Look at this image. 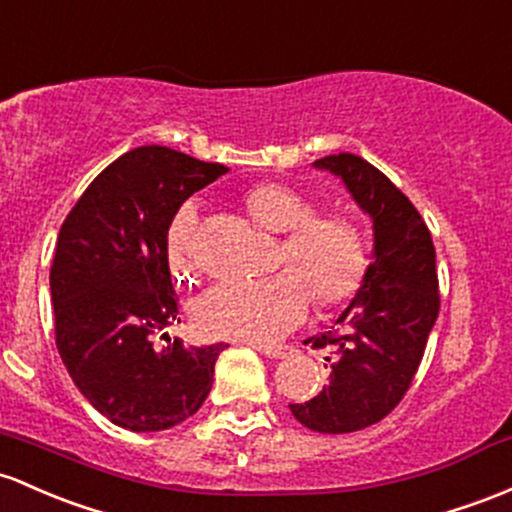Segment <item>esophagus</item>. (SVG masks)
I'll return each mask as SVG.
<instances>
[{
    "label": "esophagus",
    "mask_w": 512,
    "mask_h": 512,
    "mask_svg": "<svg viewBox=\"0 0 512 512\" xmlns=\"http://www.w3.org/2000/svg\"><path fill=\"white\" fill-rule=\"evenodd\" d=\"M255 347L257 352H260V355H265V357H269V359H279V357H286L289 355V347H284V345H252Z\"/></svg>",
    "instance_id": "esophagus-1"
}]
</instances>
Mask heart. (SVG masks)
<instances>
[{
	"label": "heart",
	"mask_w": 512,
	"mask_h": 512,
	"mask_svg": "<svg viewBox=\"0 0 512 512\" xmlns=\"http://www.w3.org/2000/svg\"><path fill=\"white\" fill-rule=\"evenodd\" d=\"M247 211L269 233L284 235L277 274L255 282L211 286L194 303L196 328L209 338L267 342L301 323L311 306H333L357 291L367 269V243L355 221L316 213L308 196L286 184H260L245 199ZM194 204H184L167 230V257L179 279H192L196 262Z\"/></svg>",
	"instance_id": "obj_1"
}]
</instances>
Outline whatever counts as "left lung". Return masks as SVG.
<instances>
[{"instance_id": "1", "label": "left lung", "mask_w": 512, "mask_h": 512, "mask_svg": "<svg viewBox=\"0 0 512 512\" xmlns=\"http://www.w3.org/2000/svg\"><path fill=\"white\" fill-rule=\"evenodd\" d=\"M342 179L352 201L372 221V265L355 299L335 320L338 328L308 338L335 347L330 384L291 413L308 430L340 435L386 418L411 386L428 335L440 313L435 245L408 196L352 153L313 162Z\"/></svg>"}]
</instances>
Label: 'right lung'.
Here are the masks:
<instances>
[{
    "mask_svg": "<svg viewBox=\"0 0 512 512\" xmlns=\"http://www.w3.org/2000/svg\"><path fill=\"white\" fill-rule=\"evenodd\" d=\"M228 167L143 145L121 155L65 218L50 269L55 342L80 393L133 432L170 430L209 396L218 345H184L167 230L179 206ZM168 338L154 347V335Z\"/></svg>",
    "mask_w": 512,
    "mask_h": 512,
    "instance_id": "1",
    "label": "right lung"
}]
</instances>
